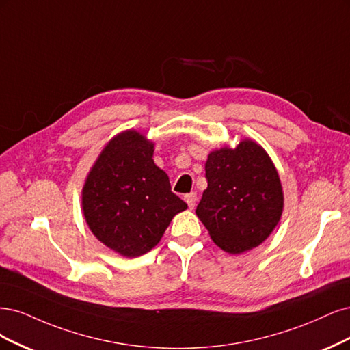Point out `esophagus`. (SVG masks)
Returning <instances> with one entry per match:
<instances>
[{
	"label": "esophagus",
	"instance_id": "esophagus-1",
	"mask_svg": "<svg viewBox=\"0 0 350 350\" xmlns=\"http://www.w3.org/2000/svg\"><path fill=\"white\" fill-rule=\"evenodd\" d=\"M185 200H186V204L189 205V208H190V209H195L198 196H196V193H189V195H186V196H185Z\"/></svg>",
	"mask_w": 350,
	"mask_h": 350
}]
</instances>
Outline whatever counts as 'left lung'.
I'll list each match as a JSON object with an SVG mask.
<instances>
[{"mask_svg":"<svg viewBox=\"0 0 350 350\" xmlns=\"http://www.w3.org/2000/svg\"><path fill=\"white\" fill-rule=\"evenodd\" d=\"M208 187L196 208L212 241L230 254L260 245L284 212V190L260 144L244 138L212 150L205 164Z\"/></svg>","mask_w":350,"mask_h":350,"instance_id":"8db88e82","label":"left lung"}]
</instances>
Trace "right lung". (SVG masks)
<instances>
[{
    "instance_id": "add662e5",
    "label": "right lung",
    "mask_w": 350,
    "mask_h": 350,
    "mask_svg": "<svg viewBox=\"0 0 350 350\" xmlns=\"http://www.w3.org/2000/svg\"><path fill=\"white\" fill-rule=\"evenodd\" d=\"M154 141L126 129L115 135L90 168L81 206L90 231L123 257H138L160 243L164 231L187 204L172 191L155 165Z\"/></svg>"
}]
</instances>
